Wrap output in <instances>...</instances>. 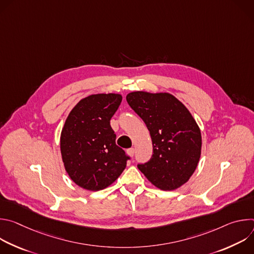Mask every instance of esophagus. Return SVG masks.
Instances as JSON below:
<instances>
[{
  "mask_svg": "<svg viewBox=\"0 0 254 254\" xmlns=\"http://www.w3.org/2000/svg\"><path fill=\"white\" fill-rule=\"evenodd\" d=\"M127 153L130 156V157H133V155H134V149L133 148H130V149H127Z\"/></svg>",
  "mask_w": 254,
  "mask_h": 254,
  "instance_id": "obj_1",
  "label": "esophagus"
}]
</instances>
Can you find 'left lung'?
<instances>
[{
    "mask_svg": "<svg viewBox=\"0 0 254 254\" xmlns=\"http://www.w3.org/2000/svg\"><path fill=\"white\" fill-rule=\"evenodd\" d=\"M127 101L146 124L153 156L138 170L157 188L175 190L195 172L201 156L200 128L186 106L170 93L130 92Z\"/></svg>",
    "mask_w": 254,
    "mask_h": 254,
    "instance_id": "8db88e82",
    "label": "left lung"
}]
</instances>
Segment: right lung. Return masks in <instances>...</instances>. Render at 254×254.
Returning a JSON list of instances; mask_svg holds the SVG:
<instances>
[{
	"label": "right lung",
	"mask_w": 254,
	"mask_h": 254,
	"mask_svg": "<svg viewBox=\"0 0 254 254\" xmlns=\"http://www.w3.org/2000/svg\"><path fill=\"white\" fill-rule=\"evenodd\" d=\"M122 95L92 94L81 99L64 124L60 148L64 167L79 187L99 191L113 184L130 157L116 143L111 120Z\"/></svg>",
	"instance_id": "add662e5"
}]
</instances>
